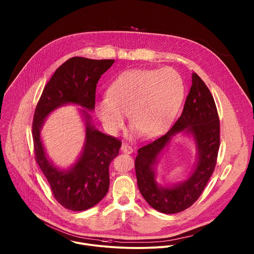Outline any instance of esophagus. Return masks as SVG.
<instances>
[{
  "label": "esophagus",
  "instance_id": "obj_1",
  "mask_svg": "<svg viewBox=\"0 0 254 254\" xmlns=\"http://www.w3.org/2000/svg\"><path fill=\"white\" fill-rule=\"evenodd\" d=\"M121 150H122V152L125 153V154H131V153L133 152L132 148H131L130 146H128V144H127V143H123V144H122Z\"/></svg>",
  "mask_w": 254,
  "mask_h": 254
}]
</instances>
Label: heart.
Wrapping results in <instances>:
<instances>
[{
    "instance_id": "obj_1",
    "label": "heart",
    "mask_w": 254,
    "mask_h": 254,
    "mask_svg": "<svg viewBox=\"0 0 254 254\" xmlns=\"http://www.w3.org/2000/svg\"><path fill=\"white\" fill-rule=\"evenodd\" d=\"M182 77L171 68L132 69L121 73L95 102V113L105 129L118 133L128 115L132 133L156 136L173 123L183 102Z\"/></svg>"
}]
</instances>
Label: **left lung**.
<instances>
[{
	"mask_svg": "<svg viewBox=\"0 0 254 254\" xmlns=\"http://www.w3.org/2000/svg\"><path fill=\"white\" fill-rule=\"evenodd\" d=\"M192 134L196 142L197 162L184 183L162 188L155 182L154 166L162 150L178 132ZM220 146V124L214 98L204 81L193 72L192 86L183 113L164 135L137 151L134 162L137 186L150 206L159 212L175 214L192 206L212 176Z\"/></svg>",
	"mask_w": 254,
	"mask_h": 254,
	"instance_id": "obj_1",
	"label": "left lung"
}]
</instances>
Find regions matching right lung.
Wrapping results in <instances>:
<instances>
[{
  "instance_id": "obj_1",
  "label": "right lung",
  "mask_w": 254,
  "mask_h": 254,
  "mask_svg": "<svg viewBox=\"0 0 254 254\" xmlns=\"http://www.w3.org/2000/svg\"><path fill=\"white\" fill-rule=\"evenodd\" d=\"M114 62L113 59L83 57L68 59L56 69L36 106L32 126L35 160L46 177L54 198L68 210H87L106 195L110 188L108 168L119 155L122 141L96 129L89 114L82 110L86 121L85 147L77 163L63 171L48 159L40 132L45 119L60 106L77 104L93 111L96 84Z\"/></svg>"
}]
</instances>
